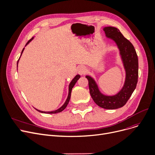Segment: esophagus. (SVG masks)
Returning a JSON list of instances; mask_svg holds the SVG:
<instances>
[{
  "label": "esophagus",
  "instance_id": "34e87169",
  "mask_svg": "<svg viewBox=\"0 0 155 155\" xmlns=\"http://www.w3.org/2000/svg\"><path fill=\"white\" fill-rule=\"evenodd\" d=\"M78 73L80 75H83L86 73V68L85 66L84 65H80L79 67L78 68Z\"/></svg>",
  "mask_w": 155,
  "mask_h": 155
}]
</instances>
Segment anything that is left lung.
<instances>
[{
    "instance_id": "1",
    "label": "left lung",
    "mask_w": 155,
    "mask_h": 155,
    "mask_svg": "<svg viewBox=\"0 0 155 155\" xmlns=\"http://www.w3.org/2000/svg\"><path fill=\"white\" fill-rule=\"evenodd\" d=\"M107 38L112 40L120 51V55L126 71L124 84L119 93L113 96L101 93L94 79L86 76L88 80L90 93L95 104L99 107L108 110L122 107L126 105L136 89L138 79V58L132 44L117 28L107 26L104 28Z\"/></svg>"
}]
</instances>
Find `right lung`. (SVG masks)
Masks as SVG:
<instances>
[{
    "label": "right lung",
    "mask_w": 155,
    "mask_h": 155,
    "mask_svg": "<svg viewBox=\"0 0 155 155\" xmlns=\"http://www.w3.org/2000/svg\"><path fill=\"white\" fill-rule=\"evenodd\" d=\"M33 38H34V37H33L31 39H30V40H29L27 42V43L26 44V46L28 45V44L29 42H30V41L33 39ZM24 50H25V48L23 49V50H22V51H21V56L22 54H23ZM21 56H20V57H21ZM19 58H20V57H19ZM19 58L18 59V62H17V68H18V62H19ZM80 77H81V76H80L79 74H78V75H76L74 78V79L71 81V82L70 83V84H69V93H68V97L67 99H66V101H65L64 105H63L61 108H59L56 110H54V111H51V112H43V111H41V110H38V109H36V108H35V109H36V110H37V111H38L39 112L44 113V114H57V113H59V112L63 111V110L66 108V107L68 106V104H69V101L70 98H71V91H72V87H74V86L75 85V84H76V82H77V81L80 78Z\"/></svg>",
    "instance_id": "1"
}]
</instances>
